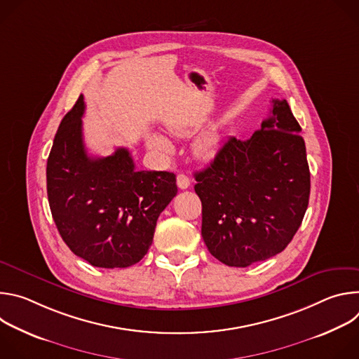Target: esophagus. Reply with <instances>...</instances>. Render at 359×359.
I'll return each instance as SVG.
<instances>
[{
    "instance_id": "esophagus-1",
    "label": "esophagus",
    "mask_w": 359,
    "mask_h": 359,
    "mask_svg": "<svg viewBox=\"0 0 359 359\" xmlns=\"http://www.w3.org/2000/svg\"><path fill=\"white\" fill-rule=\"evenodd\" d=\"M176 182H177L179 189H182V190H184V189H187L190 186V179L184 173H179L177 177H176Z\"/></svg>"
}]
</instances>
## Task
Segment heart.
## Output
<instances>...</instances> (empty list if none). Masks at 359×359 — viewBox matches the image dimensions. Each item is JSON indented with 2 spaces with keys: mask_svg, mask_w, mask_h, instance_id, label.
I'll return each mask as SVG.
<instances>
[{
  "mask_svg": "<svg viewBox=\"0 0 359 359\" xmlns=\"http://www.w3.org/2000/svg\"><path fill=\"white\" fill-rule=\"evenodd\" d=\"M168 129L173 133V135H184L187 132V129L184 126H180V125H176V123H172L168 126ZM147 144L149 147L151 149H156V150H162V151H169L172 144L169 142V139H166L165 136L159 135V133H150L147 136ZM215 144H216V140H215V136L213 135H204L201 136L200 139L196 140L194 143V151L197 156H201V158H206V156H210L213 153V149H215Z\"/></svg>",
  "mask_w": 359,
  "mask_h": 359,
  "instance_id": "heart-1",
  "label": "heart"
}]
</instances>
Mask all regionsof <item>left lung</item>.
<instances>
[{
	"instance_id": "obj_1",
	"label": "left lung",
	"mask_w": 359,
	"mask_h": 359,
	"mask_svg": "<svg viewBox=\"0 0 359 359\" xmlns=\"http://www.w3.org/2000/svg\"><path fill=\"white\" fill-rule=\"evenodd\" d=\"M301 126L287 100L247 140L229 137L210 166L194 175L201 236L230 267L281 252L301 226L310 198V168Z\"/></svg>"
}]
</instances>
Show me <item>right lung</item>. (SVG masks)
Instances as JSON below:
<instances>
[{"label":"right lung","instance_id":"add662e5","mask_svg":"<svg viewBox=\"0 0 359 359\" xmlns=\"http://www.w3.org/2000/svg\"><path fill=\"white\" fill-rule=\"evenodd\" d=\"M81 95L57 130L46 163V191L57 229L93 267L126 269L147 252L158 217L177 193L170 172H137L125 147L107 158L86 153Z\"/></svg>","mask_w":359,"mask_h":359}]
</instances>
